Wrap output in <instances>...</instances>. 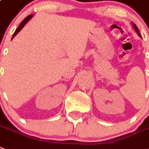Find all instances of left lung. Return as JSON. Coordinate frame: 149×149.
<instances>
[{
  "mask_svg": "<svg viewBox=\"0 0 149 149\" xmlns=\"http://www.w3.org/2000/svg\"><path fill=\"white\" fill-rule=\"evenodd\" d=\"M132 26H133V28L135 29V32L137 33V34L139 35V36L140 37H141V35H140V33H139V29H138V27H137V26H136V25H135V24H134V23H132Z\"/></svg>",
  "mask_w": 149,
  "mask_h": 149,
  "instance_id": "1",
  "label": "left lung"
}]
</instances>
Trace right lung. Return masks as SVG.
<instances>
[{
  "mask_svg": "<svg viewBox=\"0 0 149 149\" xmlns=\"http://www.w3.org/2000/svg\"><path fill=\"white\" fill-rule=\"evenodd\" d=\"M33 17V14H30V15L27 16V17H26L25 18V19H24V20H23L22 22H21V24H20V25H19V26H18L17 28V30H16V31H15V32H14V34H13V37H12L11 40H12V39H14V37H15L16 35L18 33L20 32V31H21V30H22L23 27H24V26H25V25H26V23L28 22L29 20H31V18Z\"/></svg>",
  "mask_w": 149,
  "mask_h": 149,
  "instance_id": "obj_1",
  "label": "right lung"
}]
</instances>
